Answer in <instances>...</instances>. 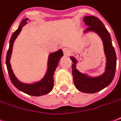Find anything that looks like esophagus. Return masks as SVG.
<instances>
[{
    "label": "esophagus",
    "instance_id": "obj_1",
    "mask_svg": "<svg viewBox=\"0 0 121 121\" xmlns=\"http://www.w3.org/2000/svg\"><path fill=\"white\" fill-rule=\"evenodd\" d=\"M63 53L65 56H68L71 54V51H70V49H68L67 48H64L63 49Z\"/></svg>",
    "mask_w": 121,
    "mask_h": 121
}]
</instances>
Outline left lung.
<instances>
[{
  "mask_svg": "<svg viewBox=\"0 0 121 121\" xmlns=\"http://www.w3.org/2000/svg\"><path fill=\"white\" fill-rule=\"evenodd\" d=\"M83 21L88 27L83 33L92 31L97 33L103 42L104 50L106 57L105 72L101 75L90 77L82 73L76 68L77 60L73 56H70L73 83L78 90L86 94H94L99 92L110 85L114 77L116 70V54L112 44L111 35L100 20L95 16H85Z\"/></svg>",
  "mask_w": 121,
  "mask_h": 121,
  "instance_id": "obj_1",
  "label": "left lung"
}]
</instances>
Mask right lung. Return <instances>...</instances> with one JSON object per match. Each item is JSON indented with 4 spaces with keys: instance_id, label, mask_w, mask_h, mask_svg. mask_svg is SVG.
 <instances>
[{
    "instance_id": "1",
    "label": "right lung",
    "mask_w": 121,
    "mask_h": 121,
    "mask_svg": "<svg viewBox=\"0 0 121 121\" xmlns=\"http://www.w3.org/2000/svg\"><path fill=\"white\" fill-rule=\"evenodd\" d=\"M28 19L26 18L22 20L21 22L18 29L12 34L9 42V48L7 53L6 56V65L9 75L10 77V81L12 84L20 91L32 96H41L46 95L51 92L54 86V80H53V75L55 70L56 69L58 63L61 58L63 56V53L61 49L55 51L54 53H50L48 56V68L46 72L45 75L39 82H35L33 83H25L20 82L16 78L14 72L11 68V65L10 63L11 54L12 52V48L14 43L19 35L22 30V27L27 23Z\"/></svg>"
}]
</instances>
